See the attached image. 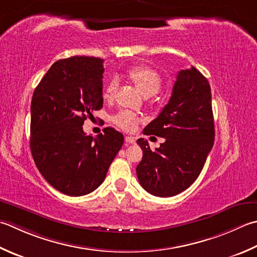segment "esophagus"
I'll return each mask as SVG.
<instances>
[{
	"instance_id": "1",
	"label": "esophagus",
	"mask_w": 257,
	"mask_h": 257,
	"mask_svg": "<svg viewBox=\"0 0 257 257\" xmlns=\"http://www.w3.org/2000/svg\"><path fill=\"white\" fill-rule=\"evenodd\" d=\"M124 142H125V145L135 144V143H136V139H135L134 137H132V136H125V138H124Z\"/></svg>"
}]
</instances>
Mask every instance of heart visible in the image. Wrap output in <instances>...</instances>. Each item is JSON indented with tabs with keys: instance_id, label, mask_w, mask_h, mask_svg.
I'll return each instance as SVG.
<instances>
[{
	"instance_id": "b5f03b06",
	"label": "heart",
	"mask_w": 257,
	"mask_h": 257,
	"mask_svg": "<svg viewBox=\"0 0 257 257\" xmlns=\"http://www.w3.org/2000/svg\"><path fill=\"white\" fill-rule=\"evenodd\" d=\"M127 77L146 98L152 97V95L157 93L163 83L162 75L155 69L147 67V65H136V67L129 69ZM117 85L115 80H111L105 84L103 90V98L105 100L113 99ZM112 121L117 127L124 130V132H134L137 128L140 118L135 112L129 111V110H122L114 115Z\"/></svg>"
}]
</instances>
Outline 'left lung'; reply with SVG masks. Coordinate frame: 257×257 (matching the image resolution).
<instances>
[{
  "instance_id": "1",
  "label": "left lung",
  "mask_w": 257,
  "mask_h": 257,
  "mask_svg": "<svg viewBox=\"0 0 257 257\" xmlns=\"http://www.w3.org/2000/svg\"><path fill=\"white\" fill-rule=\"evenodd\" d=\"M144 135L165 142L152 150L147 140H137L144 155L136 173L143 188L157 197L187 189L202 172L215 139L210 85L197 69L180 70L168 103Z\"/></svg>"
}]
</instances>
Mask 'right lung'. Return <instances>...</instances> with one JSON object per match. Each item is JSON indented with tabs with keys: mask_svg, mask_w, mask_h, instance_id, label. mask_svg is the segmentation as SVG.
<instances>
[{
	"mask_svg": "<svg viewBox=\"0 0 257 257\" xmlns=\"http://www.w3.org/2000/svg\"><path fill=\"white\" fill-rule=\"evenodd\" d=\"M103 60L71 57L54 62L35 88L30 148L44 179L62 194L83 196L103 183L123 144L111 127L97 138L82 125L102 108Z\"/></svg>",
	"mask_w": 257,
	"mask_h": 257,
	"instance_id": "right-lung-1",
	"label": "right lung"
}]
</instances>
